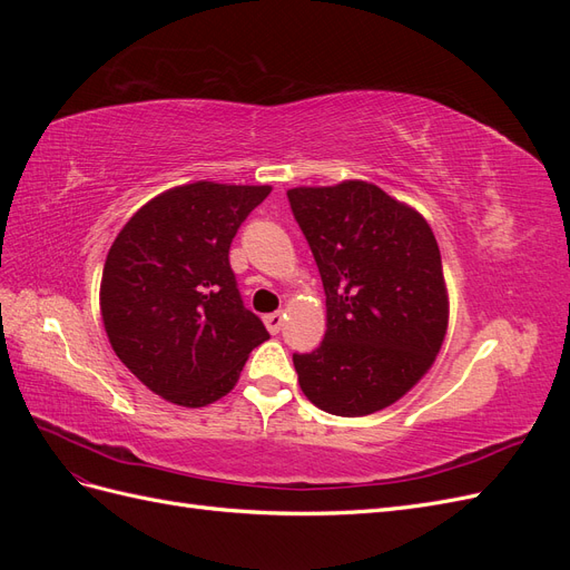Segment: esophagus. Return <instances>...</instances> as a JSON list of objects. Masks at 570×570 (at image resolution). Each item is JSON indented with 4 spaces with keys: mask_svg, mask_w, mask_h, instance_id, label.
Returning <instances> with one entry per match:
<instances>
[{
    "mask_svg": "<svg viewBox=\"0 0 570 570\" xmlns=\"http://www.w3.org/2000/svg\"><path fill=\"white\" fill-rule=\"evenodd\" d=\"M283 318H285V314L283 312H273V314H268V316H264V323H266V327H268V333H281V327H283Z\"/></svg>",
    "mask_w": 570,
    "mask_h": 570,
    "instance_id": "obj_1",
    "label": "esophagus"
}]
</instances>
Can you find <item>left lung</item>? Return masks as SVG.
Segmentation results:
<instances>
[{
	"label": "left lung",
	"instance_id": "obj_1",
	"mask_svg": "<svg viewBox=\"0 0 570 570\" xmlns=\"http://www.w3.org/2000/svg\"><path fill=\"white\" fill-rule=\"evenodd\" d=\"M316 258L327 331L292 354L308 402L368 416L404 396L433 366L450 318L438 239L425 218L381 187L347 180L287 189Z\"/></svg>",
	"mask_w": 570,
	"mask_h": 570
}]
</instances>
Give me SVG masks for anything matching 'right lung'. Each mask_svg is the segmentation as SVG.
I'll use <instances>...</instances> for the list:
<instances>
[{
	"label": "right lung",
	"mask_w": 570,
	"mask_h": 570,
	"mask_svg": "<svg viewBox=\"0 0 570 570\" xmlns=\"http://www.w3.org/2000/svg\"><path fill=\"white\" fill-rule=\"evenodd\" d=\"M268 185L189 183L147 202L107 254L99 306L116 356L180 406L226 396L271 335L245 308L230 245Z\"/></svg>",
	"instance_id": "1"
}]
</instances>
